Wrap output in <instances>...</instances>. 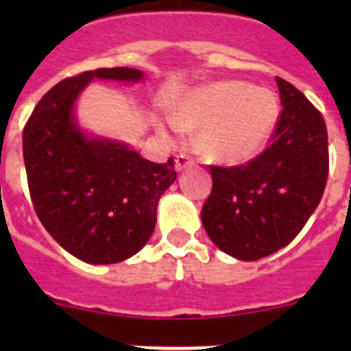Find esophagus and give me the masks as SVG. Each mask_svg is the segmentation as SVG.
Here are the masks:
<instances>
[{"instance_id":"34e87169","label":"esophagus","mask_w":351,"mask_h":351,"mask_svg":"<svg viewBox=\"0 0 351 351\" xmlns=\"http://www.w3.org/2000/svg\"><path fill=\"white\" fill-rule=\"evenodd\" d=\"M193 163H195L193 158L188 156V154H184V153H181L178 158H176V169H178L179 172H181V170H184L186 167H191Z\"/></svg>"}]
</instances>
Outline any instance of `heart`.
Wrapping results in <instances>:
<instances>
[{"mask_svg":"<svg viewBox=\"0 0 351 351\" xmlns=\"http://www.w3.org/2000/svg\"><path fill=\"white\" fill-rule=\"evenodd\" d=\"M280 116L276 96L246 82H218L186 96L176 112L182 130L200 128L197 145L210 161L251 160L271 138Z\"/></svg>","mask_w":351,"mask_h":351,"instance_id":"heart-1","label":"heart"}]
</instances>
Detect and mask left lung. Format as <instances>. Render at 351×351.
<instances>
[{"mask_svg":"<svg viewBox=\"0 0 351 351\" xmlns=\"http://www.w3.org/2000/svg\"><path fill=\"white\" fill-rule=\"evenodd\" d=\"M281 108L271 145L246 165H210L213 190L202 207L207 235L226 255L253 262L290 244L324 195L328 138L324 116L276 77Z\"/></svg>","mask_w":351,"mask_h":351,"instance_id":"8db88e82","label":"left lung"}]
</instances>
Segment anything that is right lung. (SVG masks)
Segmentation results:
<instances>
[{
	"label": "right lung",
	"mask_w": 351,
	"mask_h": 351,
	"mask_svg": "<svg viewBox=\"0 0 351 351\" xmlns=\"http://www.w3.org/2000/svg\"><path fill=\"white\" fill-rule=\"evenodd\" d=\"M93 79L137 82L142 71L98 68L56 84L24 126V165L36 216L56 243L82 262L117 263L147 243L178 173L173 158L154 163L77 126L73 104Z\"/></svg>",
	"instance_id": "1"
}]
</instances>
